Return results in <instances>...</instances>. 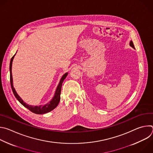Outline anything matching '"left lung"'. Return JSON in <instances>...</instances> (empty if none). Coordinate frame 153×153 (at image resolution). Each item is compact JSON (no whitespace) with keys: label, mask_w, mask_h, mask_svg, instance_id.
Instances as JSON below:
<instances>
[{"label":"left lung","mask_w":153,"mask_h":153,"mask_svg":"<svg viewBox=\"0 0 153 153\" xmlns=\"http://www.w3.org/2000/svg\"><path fill=\"white\" fill-rule=\"evenodd\" d=\"M129 45L131 47H133V48H134V44H133V41L132 40H131L130 41V42H129Z\"/></svg>","instance_id":"1"}]
</instances>
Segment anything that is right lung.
<instances>
[{
  "label": "right lung",
  "instance_id": "add662e5",
  "mask_svg": "<svg viewBox=\"0 0 153 153\" xmlns=\"http://www.w3.org/2000/svg\"><path fill=\"white\" fill-rule=\"evenodd\" d=\"M16 54L12 57V58L11 59V61H10V83H11V89L12 91L13 92V94L14 95V96L16 97V98L18 100V101L23 106H24L25 108H28L30 111H31V112L35 113V114H45L48 112H50L51 111H52L58 105L59 101L60 100V93H61V88H62V83L63 82V80H65V79L67 77V75H68V73H65L63 75V76L62 77L60 82L57 87V89L56 90L54 96L53 98V99L48 102V103L44 105H40V106H33V105H29L28 104H27L25 102H24L23 101V100L21 99V97L17 94V93H16L14 86H13V77H12V63H13V59L15 56Z\"/></svg>",
  "mask_w": 153,
  "mask_h": 153
}]
</instances>
